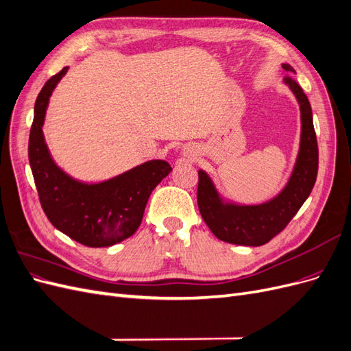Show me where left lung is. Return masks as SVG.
I'll return each mask as SVG.
<instances>
[{
	"label": "left lung",
	"mask_w": 351,
	"mask_h": 351,
	"mask_svg": "<svg viewBox=\"0 0 351 351\" xmlns=\"http://www.w3.org/2000/svg\"><path fill=\"white\" fill-rule=\"evenodd\" d=\"M285 71L295 73L290 64ZM300 107V145L293 171L281 192L259 205H241L219 193L210 176L199 169L197 206L214 236L240 246H262L281 232L309 197L317 176V142L309 99L291 77H285Z\"/></svg>",
	"instance_id": "left-lung-1"
}]
</instances>
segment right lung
<instances>
[{"label": "right lung", "mask_w": 351, "mask_h": 351, "mask_svg": "<svg viewBox=\"0 0 351 351\" xmlns=\"http://www.w3.org/2000/svg\"><path fill=\"white\" fill-rule=\"evenodd\" d=\"M69 67L52 76L39 92L29 136V164L45 215L58 231L88 247H110L139 228L152 190L173 171L164 159L136 165L98 183L82 182L51 156L44 127L49 98Z\"/></svg>", "instance_id": "right-lung-1"}]
</instances>
